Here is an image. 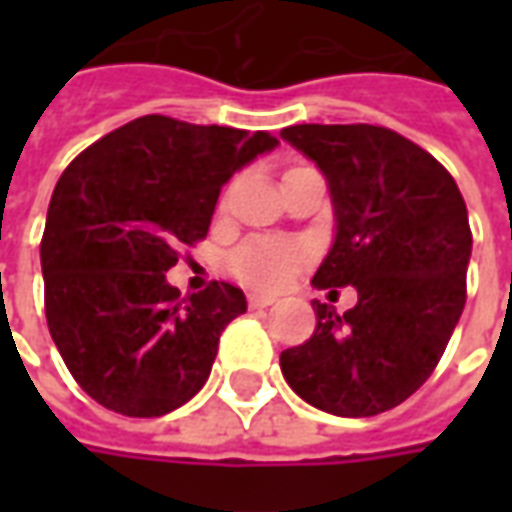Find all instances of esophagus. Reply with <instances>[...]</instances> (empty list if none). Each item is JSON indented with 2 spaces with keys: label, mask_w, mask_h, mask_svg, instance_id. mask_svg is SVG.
<instances>
[{
  "label": "esophagus",
  "mask_w": 512,
  "mask_h": 512,
  "mask_svg": "<svg viewBox=\"0 0 512 512\" xmlns=\"http://www.w3.org/2000/svg\"><path fill=\"white\" fill-rule=\"evenodd\" d=\"M274 296H263V293H252V296H249V307H252V310H263V307H271V304H274Z\"/></svg>",
  "instance_id": "34e87169"
}]
</instances>
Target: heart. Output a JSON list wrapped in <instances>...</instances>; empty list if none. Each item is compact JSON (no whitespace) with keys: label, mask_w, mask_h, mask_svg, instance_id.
<instances>
[{"label":"heart","mask_w":512,"mask_h":512,"mask_svg":"<svg viewBox=\"0 0 512 512\" xmlns=\"http://www.w3.org/2000/svg\"><path fill=\"white\" fill-rule=\"evenodd\" d=\"M307 263V252L288 241L277 238H255L246 241L230 260L235 277L246 285L263 290H277L288 285L293 274Z\"/></svg>","instance_id":"obj_1"}]
</instances>
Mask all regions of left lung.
I'll list each match as a JSON object with an SVG mask.
<instances>
[{
  "label": "left lung",
  "mask_w": 512,
  "mask_h": 512,
  "mask_svg": "<svg viewBox=\"0 0 512 512\" xmlns=\"http://www.w3.org/2000/svg\"><path fill=\"white\" fill-rule=\"evenodd\" d=\"M329 183L334 241L315 288H356L318 318L304 345L279 356L290 389L337 417L400 406L439 365L466 304L472 230L461 191L436 158L381 126L282 128Z\"/></svg>",
  "instance_id": "left-lung-1"
}]
</instances>
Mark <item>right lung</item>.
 Returning <instances> with one entry per match:
<instances>
[{
  "mask_svg": "<svg viewBox=\"0 0 512 512\" xmlns=\"http://www.w3.org/2000/svg\"><path fill=\"white\" fill-rule=\"evenodd\" d=\"M279 142L266 131L131 120L73 158L51 194L40 268L51 340L87 395L123 417H161L211 376L244 290L180 299V246L208 235L233 172Z\"/></svg>",
  "mask_w": 512,
  "mask_h": 512,
  "instance_id": "1",
  "label": "right lung"
}]
</instances>
